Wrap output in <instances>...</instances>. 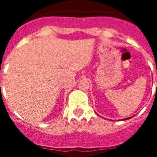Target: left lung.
Instances as JSON below:
<instances>
[{
  "mask_svg": "<svg viewBox=\"0 0 157 157\" xmlns=\"http://www.w3.org/2000/svg\"><path fill=\"white\" fill-rule=\"evenodd\" d=\"M128 119H129V118H125V119H124V120H128Z\"/></svg>",
  "mask_w": 157,
  "mask_h": 157,
  "instance_id": "left-lung-1",
  "label": "left lung"
}]
</instances>
